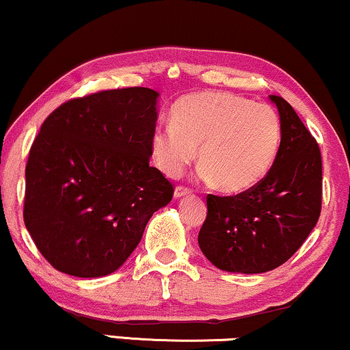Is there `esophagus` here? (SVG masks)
Instances as JSON below:
<instances>
[{
    "instance_id": "34e87169",
    "label": "esophagus",
    "mask_w": 350,
    "mask_h": 350,
    "mask_svg": "<svg viewBox=\"0 0 350 350\" xmlns=\"http://www.w3.org/2000/svg\"><path fill=\"white\" fill-rule=\"evenodd\" d=\"M190 192H192V190H190L189 187H185V185H178V187H176V190H174V197L180 198V197L187 196V193H190Z\"/></svg>"
}]
</instances>
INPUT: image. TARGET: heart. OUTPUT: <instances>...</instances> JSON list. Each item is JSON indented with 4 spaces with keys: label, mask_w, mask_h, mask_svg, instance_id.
I'll use <instances>...</instances> for the list:
<instances>
[{
    "label": "heart",
    "mask_w": 350,
    "mask_h": 350,
    "mask_svg": "<svg viewBox=\"0 0 350 350\" xmlns=\"http://www.w3.org/2000/svg\"><path fill=\"white\" fill-rule=\"evenodd\" d=\"M171 119L152 137L154 161L170 178L183 174L200 147L203 178L224 192H244L267 176L280 150L281 121L271 106L226 92L184 96Z\"/></svg>",
    "instance_id": "heart-1"
}]
</instances>
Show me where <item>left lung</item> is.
<instances>
[{
	"mask_svg": "<svg viewBox=\"0 0 350 350\" xmlns=\"http://www.w3.org/2000/svg\"><path fill=\"white\" fill-rule=\"evenodd\" d=\"M271 101L281 121V144L271 170L237 196H206L198 245L224 271L254 274L281 267L320 218V147L293 106L276 95Z\"/></svg>",
	"mask_w": 350,
	"mask_h": 350,
	"instance_id": "left-lung-1",
	"label": "left lung"
}]
</instances>
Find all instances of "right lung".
<instances>
[{"label": "right lung", "mask_w": 350, "mask_h": 350, "mask_svg": "<svg viewBox=\"0 0 350 350\" xmlns=\"http://www.w3.org/2000/svg\"><path fill=\"white\" fill-rule=\"evenodd\" d=\"M157 98L145 87L101 90L43 121L25 166L24 223L57 271H116L171 202L174 185L150 166Z\"/></svg>", "instance_id": "right-lung-1"}]
</instances>
